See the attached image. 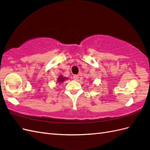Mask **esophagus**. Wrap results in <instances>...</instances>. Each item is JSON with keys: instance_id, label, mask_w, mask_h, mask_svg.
Segmentation results:
<instances>
[{"instance_id": "34e87169", "label": "esophagus", "mask_w": 150, "mask_h": 150, "mask_svg": "<svg viewBox=\"0 0 150 150\" xmlns=\"http://www.w3.org/2000/svg\"><path fill=\"white\" fill-rule=\"evenodd\" d=\"M73 79L75 80V81H78L79 79V76L78 75H74L73 76Z\"/></svg>"}]
</instances>
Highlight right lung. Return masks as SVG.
<instances>
[{
	"label": "right lung",
	"mask_w": 150,
	"mask_h": 150,
	"mask_svg": "<svg viewBox=\"0 0 150 150\" xmlns=\"http://www.w3.org/2000/svg\"><path fill=\"white\" fill-rule=\"evenodd\" d=\"M67 79H68L67 78H66V77L63 76L62 74H61V75L59 76V77H58L57 79V84H61L64 83V81L66 80H67Z\"/></svg>",
	"instance_id": "right-lung-1"
}]
</instances>
